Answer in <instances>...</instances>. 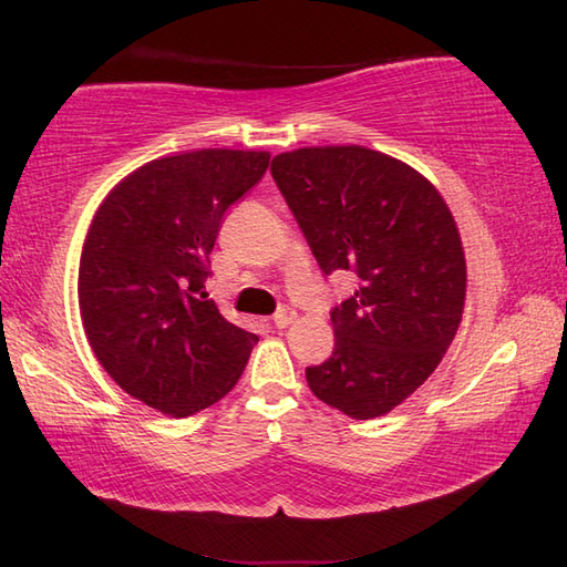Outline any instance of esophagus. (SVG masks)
Wrapping results in <instances>:
<instances>
[{
  "label": "esophagus",
  "instance_id": "1",
  "mask_svg": "<svg viewBox=\"0 0 567 567\" xmlns=\"http://www.w3.org/2000/svg\"><path fill=\"white\" fill-rule=\"evenodd\" d=\"M295 318H297L295 310H290V307H282V310L272 318V324H275V328L285 330V328H290V324L295 322Z\"/></svg>",
  "mask_w": 567,
  "mask_h": 567
}]
</instances>
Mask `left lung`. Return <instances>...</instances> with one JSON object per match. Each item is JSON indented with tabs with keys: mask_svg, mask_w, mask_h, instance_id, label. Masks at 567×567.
Returning a JSON list of instances; mask_svg holds the SVG:
<instances>
[{
	"mask_svg": "<svg viewBox=\"0 0 567 567\" xmlns=\"http://www.w3.org/2000/svg\"><path fill=\"white\" fill-rule=\"evenodd\" d=\"M272 177L322 272L358 275L332 310V358L305 370L307 385L354 420L388 415L433 375L463 320L455 217L415 167L360 145L282 152Z\"/></svg>",
	"mask_w": 567,
	"mask_h": 567,
	"instance_id": "obj_1",
	"label": "left lung"
}]
</instances>
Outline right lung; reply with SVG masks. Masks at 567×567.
Instances as JSON below:
<instances>
[{"instance_id": "right-lung-1", "label": "right lung", "mask_w": 567, "mask_h": 567, "mask_svg": "<svg viewBox=\"0 0 567 567\" xmlns=\"http://www.w3.org/2000/svg\"><path fill=\"white\" fill-rule=\"evenodd\" d=\"M270 152L195 150L152 159L110 189L84 235L76 297L94 358L134 400L187 417L237 385L257 334L205 300L225 209Z\"/></svg>"}]
</instances>
